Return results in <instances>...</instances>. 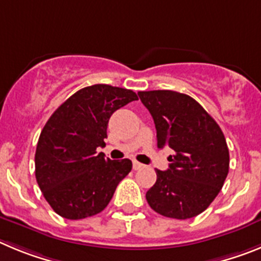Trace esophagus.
I'll list each match as a JSON object with an SVG mask.
<instances>
[{
	"label": "esophagus",
	"mask_w": 261,
	"mask_h": 261,
	"mask_svg": "<svg viewBox=\"0 0 261 261\" xmlns=\"http://www.w3.org/2000/svg\"><path fill=\"white\" fill-rule=\"evenodd\" d=\"M133 168H134V170H140V169L144 168V165H143V164H140V163H138V161H134Z\"/></svg>",
	"instance_id": "obj_1"
}]
</instances>
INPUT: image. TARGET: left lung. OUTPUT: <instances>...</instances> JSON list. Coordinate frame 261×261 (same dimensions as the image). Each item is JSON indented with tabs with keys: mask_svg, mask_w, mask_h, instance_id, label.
I'll list each match as a JSON object with an SVG mask.
<instances>
[{
	"mask_svg": "<svg viewBox=\"0 0 261 261\" xmlns=\"http://www.w3.org/2000/svg\"><path fill=\"white\" fill-rule=\"evenodd\" d=\"M157 133V147H169V169H156L145 194L154 212L186 220L210 206L229 173V149L217 122L196 100L175 91H140Z\"/></svg>",
	"mask_w": 261,
	"mask_h": 261,
	"instance_id": "left-lung-1",
	"label": "left lung"
}]
</instances>
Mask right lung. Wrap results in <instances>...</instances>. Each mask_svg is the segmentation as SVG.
<instances>
[{"label":"right lung","mask_w":261,"mask_h":261,"mask_svg":"<svg viewBox=\"0 0 261 261\" xmlns=\"http://www.w3.org/2000/svg\"><path fill=\"white\" fill-rule=\"evenodd\" d=\"M138 100L135 92L109 84L84 87L70 96L44 126L35 153V175L44 198L69 220L91 217L113 198L133 169L128 159H105L110 116Z\"/></svg>","instance_id":"1"}]
</instances>
